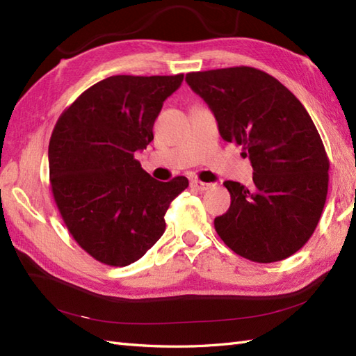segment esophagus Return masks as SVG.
<instances>
[{"label":"esophagus","mask_w":356,"mask_h":356,"mask_svg":"<svg viewBox=\"0 0 356 356\" xmlns=\"http://www.w3.org/2000/svg\"><path fill=\"white\" fill-rule=\"evenodd\" d=\"M213 186L211 184H205V182H200V180H191V188L197 191H207L209 188Z\"/></svg>","instance_id":"obj_1"}]
</instances>
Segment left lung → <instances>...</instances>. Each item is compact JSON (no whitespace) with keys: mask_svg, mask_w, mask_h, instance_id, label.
<instances>
[{"mask_svg":"<svg viewBox=\"0 0 356 356\" xmlns=\"http://www.w3.org/2000/svg\"><path fill=\"white\" fill-rule=\"evenodd\" d=\"M186 82L254 168L252 188L223 184L231 207L214 218L218 237L251 261L287 259L311 238L327 197L329 157L314 120L282 82L254 67L191 72Z\"/></svg>","mask_w":356,"mask_h":356,"instance_id":"left-lung-1","label":"left lung"}]
</instances>
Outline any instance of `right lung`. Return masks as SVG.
<instances>
[{"instance_id": "obj_1", "label": "right lung", "mask_w": 356, "mask_h": 356, "mask_svg": "<svg viewBox=\"0 0 356 356\" xmlns=\"http://www.w3.org/2000/svg\"><path fill=\"white\" fill-rule=\"evenodd\" d=\"M182 81V73L110 76L87 88L53 128V199L76 243L108 266L134 263L162 237L170 203L188 186L184 176L159 182L134 159Z\"/></svg>"}]
</instances>
